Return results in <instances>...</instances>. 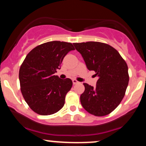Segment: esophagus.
Wrapping results in <instances>:
<instances>
[{
	"mask_svg": "<svg viewBox=\"0 0 146 146\" xmlns=\"http://www.w3.org/2000/svg\"><path fill=\"white\" fill-rule=\"evenodd\" d=\"M79 82L77 81L76 80H73V84H78Z\"/></svg>",
	"mask_w": 146,
	"mask_h": 146,
	"instance_id": "obj_1",
	"label": "esophagus"
}]
</instances>
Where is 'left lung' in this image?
Returning a JSON list of instances; mask_svg holds the SVG:
<instances>
[{"label":"left lung","mask_w":146,"mask_h":146,"mask_svg":"<svg viewBox=\"0 0 146 146\" xmlns=\"http://www.w3.org/2000/svg\"><path fill=\"white\" fill-rule=\"evenodd\" d=\"M82 56L86 67L98 77L96 86L84 83L80 102L87 112L104 116L121 103L129 82L128 68L119 52L110 45L99 42L73 43Z\"/></svg>","instance_id":"1"}]
</instances>
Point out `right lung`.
<instances>
[{
    "label": "right lung",
    "mask_w": 146,
    "mask_h": 146,
    "mask_svg": "<svg viewBox=\"0 0 146 146\" xmlns=\"http://www.w3.org/2000/svg\"><path fill=\"white\" fill-rule=\"evenodd\" d=\"M75 50L70 42L51 41L37 46L26 56L19 71L21 90L25 102L35 113L49 115L64 105L73 82L54 75L65 56Z\"/></svg>",
    "instance_id": "right-lung-1"
}]
</instances>
